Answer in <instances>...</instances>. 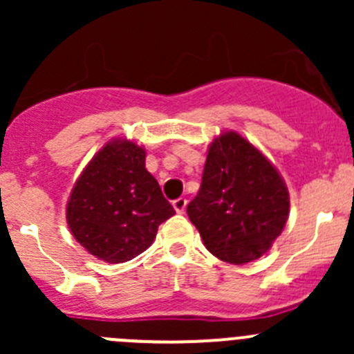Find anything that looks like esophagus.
I'll list each match as a JSON object with an SVG mask.
<instances>
[{
	"instance_id": "esophagus-1",
	"label": "esophagus",
	"mask_w": 354,
	"mask_h": 354,
	"mask_svg": "<svg viewBox=\"0 0 354 354\" xmlns=\"http://www.w3.org/2000/svg\"><path fill=\"white\" fill-rule=\"evenodd\" d=\"M173 207H174V210H176L178 214L185 212V209H187V198H185V197L176 198V200H174V202H173Z\"/></svg>"
}]
</instances>
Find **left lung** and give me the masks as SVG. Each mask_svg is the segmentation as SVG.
<instances>
[{
	"instance_id": "1",
	"label": "left lung",
	"mask_w": 354,
	"mask_h": 354,
	"mask_svg": "<svg viewBox=\"0 0 354 354\" xmlns=\"http://www.w3.org/2000/svg\"><path fill=\"white\" fill-rule=\"evenodd\" d=\"M187 212L212 255L241 266L262 257L286 226L289 194L262 152L226 131L210 144Z\"/></svg>"
}]
</instances>
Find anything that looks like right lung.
Wrapping results in <instances>:
<instances>
[{
	"instance_id": "add662e5",
	"label": "right lung",
	"mask_w": 354,
	"mask_h": 354,
	"mask_svg": "<svg viewBox=\"0 0 354 354\" xmlns=\"http://www.w3.org/2000/svg\"><path fill=\"white\" fill-rule=\"evenodd\" d=\"M174 214L159 183L145 169V151L133 142L106 144L75 183L66 205L71 234L109 263L135 259Z\"/></svg>"
}]
</instances>
